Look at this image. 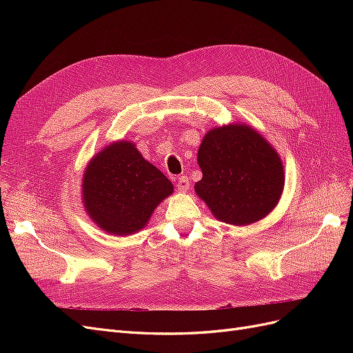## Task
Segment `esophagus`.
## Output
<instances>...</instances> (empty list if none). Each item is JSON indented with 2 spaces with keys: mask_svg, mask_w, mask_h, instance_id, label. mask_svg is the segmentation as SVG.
Masks as SVG:
<instances>
[{
  "mask_svg": "<svg viewBox=\"0 0 353 353\" xmlns=\"http://www.w3.org/2000/svg\"><path fill=\"white\" fill-rule=\"evenodd\" d=\"M190 188V181L187 176H179L178 179V191L179 193H185V191Z\"/></svg>",
  "mask_w": 353,
  "mask_h": 353,
  "instance_id": "1",
  "label": "esophagus"
}]
</instances>
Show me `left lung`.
Listing matches in <instances>:
<instances>
[{"mask_svg":"<svg viewBox=\"0 0 353 353\" xmlns=\"http://www.w3.org/2000/svg\"><path fill=\"white\" fill-rule=\"evenodd\" d=\"M203 178L194 185L216 219L249 225L265 218L279 203L284 168L275 148L245 123L210 130L199 147Z\"/></svg>","mask_w":353,"mask_h":353,"instance_id":"obj_1","label":"left lung"}]
</instances>
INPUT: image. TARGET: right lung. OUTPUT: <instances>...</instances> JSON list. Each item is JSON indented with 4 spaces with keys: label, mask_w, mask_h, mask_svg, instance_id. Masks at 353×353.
Wrapping results in <instances>:
<instances>
[{
    "label": "right lung",
    "mask_w": 353,
    "mask_h": 353,
    "mask_svg": "<svg viewBox=\"0 0 353 353\" xmlns=\"http://www.w3.org/2000/svg\"><path fill=\"white\" fill-rule=\"evenodd\" d=\"M172 191V183L134 143L125 140L95 154L82 178V199L90 218L116 236L143 230L159 203Z\"/></svg>",
    "instance_id": "right-lung-1"
}]
</instances>
